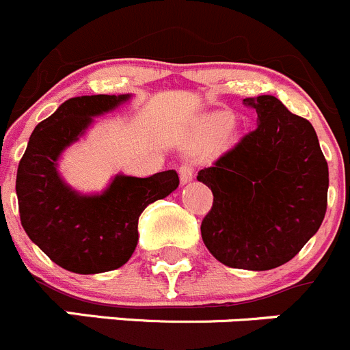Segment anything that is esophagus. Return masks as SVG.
Instances as JSON below:
<instances>
[{
  "instance_id": "esophagus-1",
  "label": "esophagus",
  "mask_w": 350,
  "mask_h": 350,
  "mask_svg": "<svg viewBox=\"0 0 350 350\" xmlns=\"http://www.w3.org/2000/svg\"><path fill=\"white\" fill-rule=\"evenodd\" d=\"M193 174H195V169H193V165L190 164V162H185V164L179 167V179H181L183 185L190 183L191 179H193Z\"/></svg>"
}]
</instances>
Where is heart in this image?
Returning a JSON list of instances; mask_svg holds the SVG:
<instances>
[{
  "instance_id": "b5f03b06",
  "label": "heart",
  "mask_w": 350,
  "mask_h": 350,
  "mask_svg": "<svg viewBox=\"0 0 350 350\" xmlns=\"http://www.w3.org/2000/svg\"><path fill=\"white\" fill-rule=\"evenodd\" d=\"M234 139L233 116L230 112H212L202 117L186 142L191 150H211L212 146H224Z\"/></svg>"
}]
</instances>
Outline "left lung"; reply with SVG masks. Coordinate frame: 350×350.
<instances>
[{
    "mask_svg": "<svg viewBox=\"0 0 350 350\" xmlns=\"http://www.w3.org/2000/svg\"><path fill=\"white\" fill-rule=\"evenodd\" d=\"M243 103L257 127L197 176L214 195L202 240L224 266L267 271L293 259L321 226L328 164L312 124L278 98Z\"/></svg>",
    "mask_w": 350,
    "mask_h": 350,
    "instance_id": "obj_1",
    "label": "left lung"
}]
</instances>
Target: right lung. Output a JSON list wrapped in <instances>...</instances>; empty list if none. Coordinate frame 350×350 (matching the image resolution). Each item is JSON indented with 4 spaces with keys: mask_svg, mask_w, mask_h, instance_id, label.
I'll return each instance as SVG.
<instances>
[{
    "mask_svg": "<svg viewBox=\"0 0 350 350\" xmlns=\"http://www.w3.org/2000/svg\"><path fill=\"white\" fill-rule=\"evenodd\" d=\"M131 94H91L64 101L39 122L17 171L21 221L27 237L55 264L77 274L117 269L138 245L146 205L178 188L176 171L150 178L117 174L101 193H81L58 172L62 153L86 135L94 117L112 112Z\"/></svg>",
    "mask_w": 350,
    "mask_h": 350,
    "instance_id": "add662e5",
    "label": "right lung"
}]
</instances>
